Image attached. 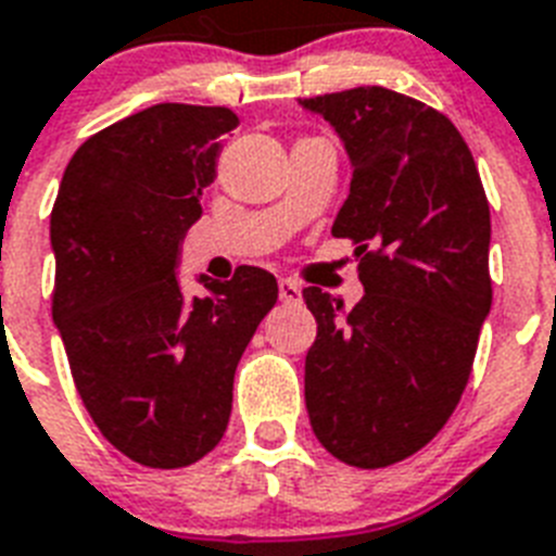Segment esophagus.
Listing matches in <instances>:
<instances>
[{"label":"esophagus","instance_id":"34e87169","mask_svg":"<svg viewBox=\"0 0 556 556\" xmlns=\"http://www.w3.org/2000/svg\"><path fill=\"white\" fill-rule=\"evenodd\" d=\"M278 295H281L283 304H298L301 301V287L295 281H289V278H281L278 281Z\"/></svg>","mask_w":556,"mask_h":556}]
</instances>
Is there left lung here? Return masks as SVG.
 <instances>
[{
	"instance_id": "1",
	"label": "left lung",
	"mask_w": 556,
	"mask_h": 556,
	"mask_svg": "<svg viewBox=\"0 0 556 556\" xmlns=\"http://www.w3.org/2000/svg\"><path fill=\"white\" fill-rule=\"evenodd\" d=\"M332 124L352 162L332 224L355 244L364 298L343 309L306 287L318 338L304 394L320 446L357 469L401 463L446 426L469 383L492 309V218L460 130L387 87L301 99Z\"/></svg>"
}]
</instances>
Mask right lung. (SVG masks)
<instances>
[{
	"instance_id": "1",
	"label": "right lung",
	"mask_w": 556,
	"mask_h": 556,
	"mask_svg": "<svg viewBox=\"0 0 556 556\" xmlns=\"http://www.w3.org/2000/svg\"><path fill=\"white\" fill-rule=\"evenodd\" d=\"M229 108L153 104L73 153L50 213L53 320L73 383L104 440L147 469H181L218 446L247 343L278 301L267 269L201 275L181 292L178 247L201 218Z\"/></svg>"
}]
</instances>
